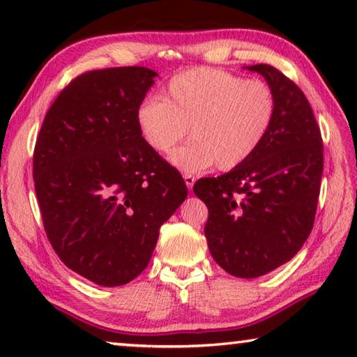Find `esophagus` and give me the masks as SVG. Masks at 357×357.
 Listing matches in <instances>:
<instances>
[{
    "label": "esophagus",
    "instance_id": "1",
    "mask_svg": "<svg viewBox=\"0 0 357 357\" xmlns=\"http://www.w3.org/2000/svg\"><path fill=\"white\" fill-rule=\"evenodd\" d=\"M184 181H185V185H187V189L189 190H192V187H193V184H195V176H193V174H184Z\"/></svg>",
    "mask_w": 357,
    "mask_h": 357
}]
</instances>
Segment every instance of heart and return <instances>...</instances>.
Segmentation results:
<instances>
[{"label":"heart","mask_w":357,"mask_h":357,"mask_svg":"<svg viewBox=\"0 0 357 357\" xmlns=\"http://www.w3.org/2000/svg\"><path fill=\"white\" fill-rule=\"evenodd\" d=\"M275 116L277 98L268 83L213 68L173 77L164 99H144L135 112L143 142L159 154L173 151L190 128L193 140L170 155L174 167L189 173L245 164L268 138Z\"/></svg>","instance_id":"obj_1"}]
</instances>
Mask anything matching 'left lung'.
<instances>
[{
  "mask_svg": "<svg viewBox=\"0 0 357 357\" xmlns=\"http://www.w3.org/2000/svg\"><path fill=\"white\" fill-rule=\"evenodd\" d=\"M277 98L268 138L249 160L193 192L208 206L204 225L215 263L228 274L255 279L289 261L315 222L323 174V140L304 93L269 64L247 66Z\"/></svg>",
  "mask_w": 357,
  "mask_h": 357,
  "instance_id": "8db88e82",
  "label": "left lung"
}]
</instances>
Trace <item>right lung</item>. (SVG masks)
I'll use <instances>...</instances> for the list:
<instances>
[{
  "mask_svg": "<svg viewBox=\"0 0 357 357\" xmlns=\"http://www.w3.org/2000/svg\"><path fill=\"white\" fill-rule=\"evenodd\" d=\"M157 72L89 70L66 86L42 123L33 178L56 255L100 287L134 280L159 229L187 197L178 170L143 142L135 112Z\"/></svg>",
  "mask_w": 357,
  "mask_h": 357,
  "instance_id": "1",
  "label": "right lung"
}]
</instances>
